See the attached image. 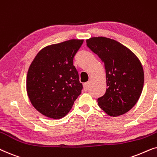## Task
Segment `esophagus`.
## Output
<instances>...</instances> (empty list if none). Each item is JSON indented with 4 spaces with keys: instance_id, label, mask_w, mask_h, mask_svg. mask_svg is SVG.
Returning a JSON list of instances; mask_svg holds the SVG:
<instances>
[{
    "instance_id": "obj_1",
    "label": "esophagus",
    "mask_w": 157,
    "mask_h": 157,
    "mask_svg": "<svg viewBox=\"0 0 157 157\" xmlns=\"http://www.w3.org/2000/svg\"><path fill=\"white\" fill-rule=\"evenodd\" d=\"M89 85H90V82H87L83 84V87H84L85 91L87 90V89H88V87H89Z\"/></svg>"
}]
</instances>
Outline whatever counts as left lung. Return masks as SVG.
<instances>
[{"mask_svg": "<svg viewBox=\"0 0 157 157\" xmlns=\"http://www.w3.org/2000/svg\"><path fill=\"white\" fill-rule=\"evenodd\" d=\"M87 46L105 64L106 92L98 98L99 107L108 116L128 112L141 95L144 74L136 55L118 41L103 36L86 40Z\"/></svg>", "mask_w": 157, "mask_h": 157, "instance_id": "8db88e82", "label": "left lung"}]
</instances>
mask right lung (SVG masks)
I'll return each instance as SVG.
<instances>
[{
    "instance_id": "obj_1",
    "label": "right lung",
    "mask_w": 157,
    "mask_h": 157,
    "mask_svg": "<svg viewBox=\"0 0 157 157\" xmlns=\"http://www.w3.org/2000/svg\"><path fill=\"white\" fill-rule=\"evenodd\" d=\"M83 39H70L44 47L29 66L27 95L35 109L54 119L70 112L81 94L82 83L73 58Z\"/></svg>"
}]
</instances>
